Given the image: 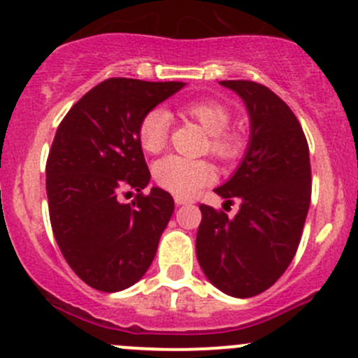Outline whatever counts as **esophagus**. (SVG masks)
I'll use <instances>...</instances> for the list:
<instances>
[{
    "instance_id": "1",
    "label": "esophagus",
    "mask_w": 358,
    "mask_h": 358,
    "mask_svg": "<svg viewBox=\"0 0 358 358\" xmlns=\"http://www.w3.org/2000/svg\"><path fill=\"white\" fill-rule=\"evenodd\" d=\"M175 202L176 206H182V204H192V199H189V197H182V196H175Z\"/></svg>"
}]
</instances>
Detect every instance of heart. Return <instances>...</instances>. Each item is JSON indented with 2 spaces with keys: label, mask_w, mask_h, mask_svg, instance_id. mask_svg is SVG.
Segmentation results:
<instances>
[{
  "label": "heart",
  "mask_w": 358,
  "mask_h": 358,
  "mask_svg": "<svg viewBox=\"0 0 358 358\" xmlns=\"http://www.w3.org/2000/svg\"><path fill=\"white\" fill-rule=\"evenodd\" d=\"M189 115L209 135V152L222 161H232L241 154L243 142L237 133L230 131V110L218 100H192L183 106ZM171 115L162 107L150 109L138 124L140 145L145 152L157 154L168 143ZM216 173L209 162L182 156H166L154 164V178L157 185L176 196H190L201 187L215 180Z\"/></svg>",
  "instance_id": "obj_1"
}]
</instances>
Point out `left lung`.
<instances>
[{"instance_id":"8db88e82","label":"left lung","mask_w":358,"mask_h":358,"mask_svg":"<svg viewBox=\"0 0 358 358\" xmlns=\"http://www.w3.org/2000/svg\"><path fill=\"white\" fill-rule=\"evenodd\" d=\"M243 99L249 115L246 154L230 180L215 189L239 211L201 204L196 252L209 282L234 298L266 291L286 272L310 208V152L292 110L255 81H220Z\"/></svg>"}]
</instances>
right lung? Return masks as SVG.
<instances>
[{
    "label": "right lung",
    "instance_id": "obj_1",
    "mask_svg": "<svg viewBox=\"0 0 358 358\" xmlns=\"http://www.w3.org/2000/svg\"><path fill=\"white\" fill-rule=\"evenodd\" d=\"M185 86L110 78L90 90L60 122L46 161L53 236L76 275L103 292L138 282L156 256L175 209L166 190L149 185L138 124ZM135 188L129 205L118 192Z\"/></svg>",
    "mask_w": 358,
    "mask_h": 358
}]
</instances>
